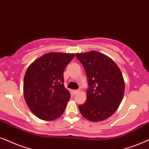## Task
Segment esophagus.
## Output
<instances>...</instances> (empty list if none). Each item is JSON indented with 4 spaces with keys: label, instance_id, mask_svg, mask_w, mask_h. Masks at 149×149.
<instances>
[{
    "label": "esophagus",
    "instance_id": "esophagus-1",
    "mask_svg": "<svg viewBox=\"0 0 149 149\" xmlns=\"http://www.w3.org/2000/svg\"><path fill=\"white\" fill-rule=\"evenodd\" d=\"M78 90H73V94H76V93H78Z\"/></svg>",
    "mask_w": 149,
    "mask_h": 149
}]
</instances>
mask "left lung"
<instances>
[{"label": "left lung", "instance_id": "left-lung-1", "mask_svg": "<svg viewBox=\"0 0 149 149\" xmlns=\"http://www.w3.org/2000/svg\"><path fill=\"white\" fill-rule=\"evenodd\" d=\"M86 72L88 88L81 114L91 121H102L117 110L123 97L125 82L120 69L112 59L96 51L76 54Z\"/></svg>", "mask_w": 149, "mask_h": 149}]
</instances>
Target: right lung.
Segmentation results:
<instances>
[{
  "mask_svg": "<svg viewBox=\"0 0 149 149\" xmlns=\"http://www.w3.org/2000/svg\"><path fill=\"white\" fill-rule=\"evenodd\" d=\"M73 54L50 52L30 65L24 78V95L32 112L39 118L53 120L63 114L70 99L64 86L63 71Z\"/></svg>",
  "mask_w": 149,
  "mask_h": 149,
  "instance_id": "1",
  "label": "right lung"
}]
</instances>
